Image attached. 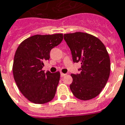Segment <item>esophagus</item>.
Returning <instances> with one entry per match:
<instances>
[{"label": "esophagus", "mask_w": 125, "mask_h": 125, "mask_svg": "<svg viewBox=\"0 0 125 125\" xmlns=\"http://www.w3.org/2000/svg\"><path fill=\"white\" fill-rule=\"evenodd\" d=\"M65 74H63V73H62V72H61V76L62 77H63V76H65Z\"/></svg>", "instance_id": "esophagus-1"}]
</instances>
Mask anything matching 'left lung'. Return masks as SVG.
<instances>
[{
	"label": "left lung",
	"mask_w": 125,
	"mask_h": 125,
	"mask_svg": "<svg viewBox=\"0 0 125 125\" xmlns=\"http://www.w3.org/2000/svg\"><path fill=\"white\" fill-rule=\"evenodd\" d=\"M63 38L70 49L74 62H81V72L72 74L70 88L81 100H89L101 93L110 73V60L105 45L94 36L77 32L65 34Z\"/></svg>",
	"instance_id": "1"
}]
</instances>
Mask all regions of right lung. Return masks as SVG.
<instances>
[{"mask_svg": "<svg viewBox=\"0 0 125 125\" xmlns=\"http://www.w3.org/2000/svg\"><path fill=\"white\" fill-rule=\"evenodd\" d=\"M63 34L32 36L17 47L14 56L13 74L18 89L30 102L43 104L53 99L60 72L46 73L44 62L50 58L51 50L61 43Z\"/></svg>", "mask_w": 125, "mask_h": 125, "instance_id": "1", "label": "right lung"}]
</instances>
